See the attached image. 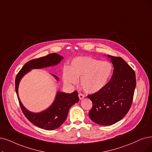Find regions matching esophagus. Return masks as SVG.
I'll return each instance as SVG.
<instances>
[{
	"mask_svg": "<svg viewBox=\"0 0 152 152\" xmlns=\"http://www.w3.org/2000/svg\"><path fill=\"white\" fill-rule=\"evenodd\" d=\"M78 97H79L80 100H82V99H84L85 95L83 94H78Z\"/></svg>",
	"mask_w": 152,
	"mask_h": 152,
	"instance_id": "esophagus-1",
	"label": "esophagus"
}]
</instances>
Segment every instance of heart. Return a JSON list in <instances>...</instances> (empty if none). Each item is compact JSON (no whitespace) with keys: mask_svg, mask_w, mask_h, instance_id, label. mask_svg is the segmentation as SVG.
<instances>
[{"mask_svg":"<svg viewBox=\"0 0 152 152\" xmlns=\"http://www.w3.org/2000/svg\"><path fill=\"white\" fill-rule=\"evenodd\" d=\"M113 71L112 64L90 57H80L72 60L70 66L63 69L62 78L66 85H75L80 78V85L87 93L93 94L104 88Z\"/></svg>","mask_w":152,"mask_h":152,"instance_id":"b5f03b06","label":"heart"}]
</instances>
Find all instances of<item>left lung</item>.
Instances as JSON below:
<instances>
[{
    "label": "left lung",
    "instance_id": "obj_1",
    "mask_svg": "<svg viewBox=\"0 0 152 152\" xmlns=\"http://www.w3.org/2000/svg\"><path fill=\"white\" fill-rule=\"evenodd\" d=\"M113 65V73L105 87L88 95L92 102L88 113L92 121L100 125H111L128 113L136 87L135 72L121 57L108 55Z\"/></svg>",
    "mask_w": 152,
    "mask_h": 152
}]
</instances>
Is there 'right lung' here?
I'll list each match as a JSON object with an SVG mask.
<instances>
[{
	"label": "right lung",
	"mask_w": 152,
	"mask_h": 152,
	"mask_svg": "<svg viewBox=\"0 0 152 152\" xmlns=\"http://www.w3.org/2000/svg\"><path fill=\"white\" fill-rule=\"evenodd\" d=\"M64 59L63 57L53 53L39 58L30 60L23 65L15 78V91L22 110L26 118L35 126L47 130H55L61 126L67 117L70 108L79 101L78 93L74 91L71 94L57 92L52 104L46 110L34 113L30 112L23 105L20 100L18 89L22 77L32 69H39L58 64ZM58 80V78L52 74Z\"/></svg>",
	"instance_id": "obj_1"
}]
</instances>
